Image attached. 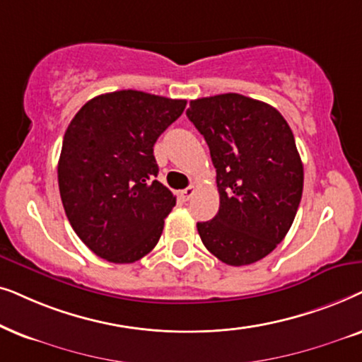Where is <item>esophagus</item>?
I'll list each match as a JSON object with an SVG mask.
<instances>
[{
  "instance_id": "1",
  "label": "esophagus",
  "mask_w": 362,
  "mask_h": 362,
  "mask_svg": "<svg viewBox=\"0 0 362 362\" xmlns=\"http://www.w3.org/2000/svg\"><path fill=\"white\" fill-rule=\"evenodd\" d=\"M194 194H195V187L190 185V187H187L185 190H182L178 195H180V199L184 200V202H189L192 197H194Z\"/></svg>"
}]
</instances>
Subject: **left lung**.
I'll list each match as a JSON object with an SVG mask.
<instances>
[{"mask_svg": "<svg viewBox=\"0 0 362 362\" xmlns=\"http://www.w3.org/2000/svg\"><path fill=\"white\" fill-rule=\"evenodd\" d=\"M187 117L204 136L216 168L220 209L199 221L205 248L243 267L286 237L303 194V163L290 125L276 109L242 94L190 100Z\"/></svg>", "mask_w": 362, "mask_h": 362, "instance_id": "obj_1", "label": "left lung"}]
</instances>
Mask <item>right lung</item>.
<instances>
[{
    "label": "right lung",
    "instance_id": "add662e5",
    "mask_svg": "<svg viewBox=\"0 0 362 362\" xmlns=\"http://www.w3.org/2000/svg\"><path fill=\"white\" fill-rule=\"evenodd\" d=\"M187 105L142 90L86 103L62 141L57 163L67 220L86 247L112 263H134L160 238L175 197L156 180L153 144Z\"/></svg>",
    "mask_w": 362,
    "mask_h": 362
}]
</instances>
